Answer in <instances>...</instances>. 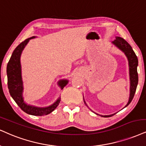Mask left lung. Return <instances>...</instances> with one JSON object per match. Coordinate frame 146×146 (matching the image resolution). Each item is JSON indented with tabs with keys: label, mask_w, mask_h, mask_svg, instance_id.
<instances>
[{
	"label": "left lung",
	"mask_w": 146,
	"mask_h": 146,
	"mask_svg": "<svg viewBox=\"0 0 146 146\" xmlns=\"http://www.w3.org/2000/svg\"><path fill=\"white\" fill-rule=\"evenodd\" d=\"M113 45H114L118 49L120 50L122 52L125 53V55L127 57V59L129 62V79H130V94H129V101L127 102V105H126L123 108L129 106V104L131 103L135 93L137 86L138 84V74H137V66H138V59L135 53L133 50L130 44L126 41L125 39L120 36H116V40L111 42ZM84 100V99H83ZM84 102L85 105L87 106V104H86L85 101L84 100ZM89 108V107H88ZM90 109V108H89ZM91 110V109H90ZM95 113V112H94ZM97 115L101 116L102 117H110L115 114H110V115H100L95 113Z\"/></svg>",
	"instance_id": "1"
}]
</instances>
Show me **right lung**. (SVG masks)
I'll return each mask as SVG.
<instances>
[{"label":"right lung","mask_w":146,"mask_h":146,"mask_svg":"<svg viewBox=\"0 0 146 146\" xmlns=\"http://www.w3.org/2000/svg\"><path fill=\"white\" fill-rule=\"evenodd\" d=\"M35 38L36 36L26 39L23 42L20 43L13 52L7 66V84L11 96L23 111L33 116H44L50 114L56 108L60 102L61 98L59 97L53 104L46 107H38L30 105L24 101V98L23 97V84L21 76L20 58L25 46L27 45L30 40ZM68 83V80L62 79L57 82V85L61 88V89H63Z\"/></svg>","instance_id":"obj_1"}]
</instances>
